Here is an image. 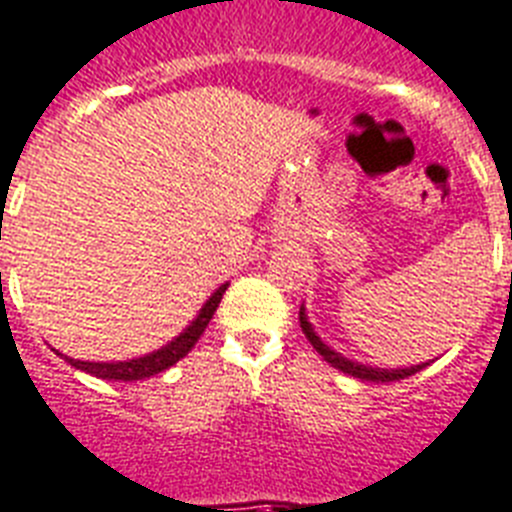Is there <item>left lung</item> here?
I'll return each instance as SVG.
<instances>
[{"instance_id":"obj_1","label":"left lung","mask_w":512,"mask_h":512,"mask_svg":"<svg viewBox=\"0 0 512 512\" xmlns=\"http://www.w3.org/2000/svg\"><path fill=\"white\" fill-rule=\"evenodd\" d=\"M298 319H301L303 335H306L308 342L314 345L316 353H319V356H322L327 363H332L335 369H340L342 374H350V377L361 379V382H398V379L411 377V374H416V371H421L426 366V363H421V366H411V369H371V366H361V363L348 361V358H342L340 353H335V350H329L327 345H324V342L316 337V332L311 329V324L306 322L303 308H301V316H298Z\"/></svg>"}]
</instances>
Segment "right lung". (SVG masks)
<instances>
[{
  "label": "right lung",
  "instance_id": "right-lung-1",
  "mask_svg": "<svg viewBox=\"0 0 512 512\" xmlns=\"http://www.w3.org/2000/svg\"><path fill=\"white\" fill-rule=\"evenodd\" d=\"M227 285H222L217 293L211 295L206 306L201 308V314L196 316V322L190 324L185 329L183 335L172 340L170 345H164L162 350H156V353H149V356L143 358H133V361H120V363H91V361H78V358H67L70 366L75 369L86 371V374H94L99 379H112V382H133V379H146V377H154L159 371L170 369L175 366L177 361L183 356H188L190 348L196 345L198 337L204 335V329L209 327L211 316L217 311L219 301H222V295H225ZM62 356V353H59Z\"/></svg>",
  "mask_w": 512,
  "mask_h": 512
}]
</instances>
